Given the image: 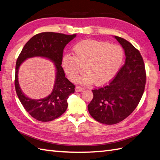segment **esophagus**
Masks as SVG:
<instances>
[{"label":"esophagus","instance_id":"1","mask_svg":"<svg viewBox=\"0 0 160 160\" xmlns=\"http://www.w3.org/2000/svg\"><path fill=\"white\" fill-rule=\"evenodd\" d=\"M84 88H81V87H80V86H76L75 87V92H82V91H84Z\"/></svg>","mask_w":160,"mask_h":160}]
</instances>
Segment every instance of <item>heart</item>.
Masks as SVG:
<instances>
[{
    "label": "heart",
    "mask_w": 160,
    "mask_h": 160,
    "mask_svg": "<svg viewBox=\"0 0 160 160\" xmlns=\"http://www.w3.org/2000/svg\"><path fill=\"white\" fill-rule=\"evenodd\" d=\"M72 56L64 54L62 66L66 76L75 82L85 68L87 74L80 80L83 85L94 82L97 86L110 82L117 75L124 60V50L120 45L106 41L83 40L72 48Z\"/></svg>",
    "instance_id": "1"
}]
</instances>
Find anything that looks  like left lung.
<instances>
[{"label":"left lung","instance_id":"8db88e82","mask_svg":"<svg viewBox=\"0 0 160 160\" xmlns=\"http://www.w3.org/2000/svg\"><path fill=\"white\" fill-rule=\"evenodd\" d=\"M124 50V64L108 85L92 90L88 105L92 117L105 124L122 121L137 107L146 82L143 59L139 51L122 38L115 36Z\"/></svg>","mask_w":160,"mask_h":160}]
</instances>
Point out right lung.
Wrapping results in <instances>:
<instances>
[{"instance_id":"1","label":"right lung","mask_w":160,"mask_h":160,"mask_svg":"<svg viewBox=\"0 0 160 160\" xmlns=\"http://www.w3.org/2000/svg\"><path fill=\"white\" fill-rule=\"evenodd\" d=\"M76 35L43 32L35 35L26 43L16 62L14 85L17 94L25 110L36 120L50 122L60 117L67 109V99L75 92V85L65 77L62 66L63 49ZM42 56L55 63L56 80L51 94L41 100H31L23 94L18 82L20 65L28 58Z\"/></svg>"}]
</instances>
